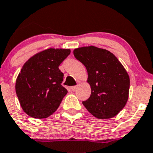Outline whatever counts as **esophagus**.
Wrapping results in <instances>:
<instances>
[{"label":"esophagus","mask_w":153,"mask_h":153,"mask_svg":"<svg viewBox=\"0 0 153 153\" xmlns=\"http://www.w3.org/2000/svg\"><path fill=\"white\" fill-rule=\"evenodd\" d=\"M77 88V86H71L70 87V90H71L72 91H75V89Z\"/></svg>","instance_id":"esophagus-1"}]
</instances>
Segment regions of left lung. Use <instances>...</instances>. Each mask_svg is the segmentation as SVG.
I'll return each instance as SVG.
<instances>
[{
	"label": "left lung",
	"instance_id": "8db88e82",
	"mask_svg": "<svg viewBox=\"0 0 153 153\" xmlns=\"http://www.w3.org/2000/svg\"><path fill=\"white\" fill-rule=\"evenodd\" d=\"M73 53L86 68L91 89L82 104L98 119L116 116L129 97L130 77L123 65L111 52L93 46L75 49Z\"/></svg>",
	"mask_w": 153,
	"mask_h": 153
}]
</instances>
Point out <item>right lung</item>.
I'll return each instance as SVG.
<instances>
[{
  "label": "right lung",
  "mask_w": 153,
  "mask_h": 153,
  "mask_svg": "<svg viewBox=\"0 0 153 153\" xmlns=\"http://www.w3.org/2000/svg\"><path fill=\"white\" fill-rule=\"evenodd\" d=\"M70 53V49L50 48L36 53L23 65L15 88L27 115L46 118L59 107L68 91L61 85L64 75L59 66Z\"/></svg>",
  "instance_id": "obj_1"
}]
</instances>
